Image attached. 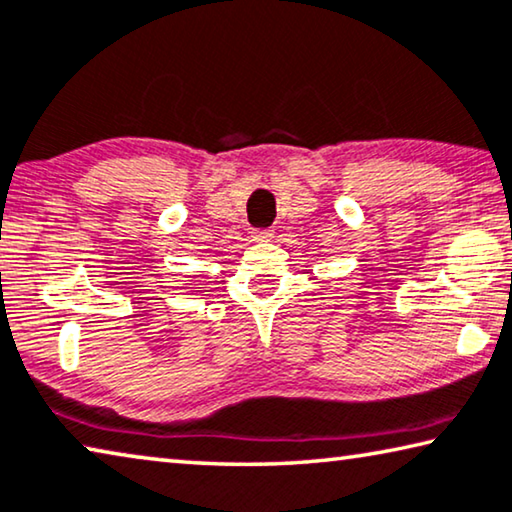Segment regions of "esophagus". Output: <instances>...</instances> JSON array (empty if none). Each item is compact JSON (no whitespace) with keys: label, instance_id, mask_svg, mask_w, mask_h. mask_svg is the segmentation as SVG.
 I'll return each mask as SVG.
<instances>
[{"label":"esophagus","instance_id":"1","mask_svg":"<svg viewBox=\"0 0 512 512\" xmlns=\"http://www.w3.org/2000/svg\"><path fill=\"white\" fill-rule=\"evenodd\" d=\"M274 238V231L272 229H263V231H256L254 233V240L256 242H270Z\"/></svg>","mask_w":512,"mask_h":512}]
</instances>
